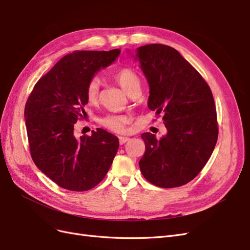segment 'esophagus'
Masks as SVG:
<instances>
[{"instance_id": "34e87169", "label": "esophagus", "mask_w": 250, "mask_h": 250, "mask_svg": "<svg viewBox=\"0 0 250 250\" xmlns=\"http://www.w3.org/2000/svg\"><path fill=\"white\" fill-rule=\"evenodd\" d=\"M119 140H120V144H121V145H123V144L127 143V142L129 141L130 139H129V138H127V137H120V138H119Z\"/></svg>"}]
</instances>
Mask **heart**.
Instances as JSON below:
<instances>
[{"instance_id": "obj_1", "label": "heart", "mask_w": 250, "mask_h": 250, "mask_svg": "<svg viewBox=\"0 0 250 250\" xmlns=\"http://www.w3.org/2000/svg\"><path fill=\"white\" fill-rule=\"evenodd\" d=\"M115 78L128 95L137 86H141L139 76L133 70L128 69V67H123V69L118 70L115 73ZM85 95L89 103H95L98 101L100 96L99 78L94 77L89 79L86 84ZM128 123H129V118L123 115H107L101 120V124L105 128L117 133L126 132Z\"/></svg>"}]
</instances>
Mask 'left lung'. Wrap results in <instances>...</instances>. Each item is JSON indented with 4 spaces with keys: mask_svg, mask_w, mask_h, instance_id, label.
<instances>
[{
    "mask_svg": "<svg viewBox=\"0 0 250 250\" xmlns=\"http://www.w3.org/2000/svg\"><path fill=\"white\" fill-rule=\"evenodd\" d=\"M149 83L148 107L163 113L167 134L145 132V154L139 163L149 183L165 188L190 183L213 153L218 122L211 90L198 71L174 48L151 43L137 58Z\"/></svg>",
    "mask_w": 250,
    "mask_h": 250,
    "instance_id": "obj_1",
    "label": "left lung"
}]
</instances>
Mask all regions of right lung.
Listing matches in <instances>:
<instances>
[{"label": "right lung", "mask_w": 250, "mask_h": 250, "mask_svg": "<svg viewBox=\"0 0 250 250\" xmlns=\"http://www.w3.org/2000/svg\"><path fill=\"white\" fill-rule=\"evenodd\" d=\"M120 50L74 51L36 82L25 106L30 154L36 167L70 191L83 192L105 177L119 148L115 135L98 128L76 139L74 125L82 120L86 84Z\"/></svg>", "instance_id": "right-lung-1"}]
</instances>
